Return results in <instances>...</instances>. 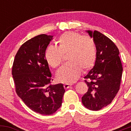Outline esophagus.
I'll return each mask as SVG.
<instances>
[{
	"label": "esophagus",
	"instance_id": "esophagus-1",
	"mask_svg": "<svg viewBox=\"0 0 131 131\" xmlns=\"http://www.w3.org/2000/svg\"><path fill=\"white\" fill-rule=\"evenodd\" d=\"M71 85H72V84H64V88L65 89H68V88H70Z\"/></svg>",
	"mask_w": 131,
	"mask_h": 131
}]
</instances>
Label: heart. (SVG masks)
Segmentation results:
<instances>
[{
	"mask_svg": "<svg viewBox=\"0 0 131 131\" xmlns=\"http://www.w3.org/2000/svg\"><path fill=\"white\" fill-rule=\"evenodd\" d=\"M57 43L58 48L49 46L46 49L45 58L49 65L55 68L62 63L63 55L68 53V63L58 70L56 74L59 82L73 83L79 78L81 70L88 71L94 66L97 48L92 38L69 31L61 35Z\"/></svg>",
	"mask_w": 131,
	"mask_h": 131,
	"instance_id": "heart-1",
	"label": "heart"
}]
</instances>
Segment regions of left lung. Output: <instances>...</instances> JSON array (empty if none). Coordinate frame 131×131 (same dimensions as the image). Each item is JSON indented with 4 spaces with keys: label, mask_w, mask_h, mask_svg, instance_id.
I'll return each instance as SVG.
<instances>
[{
    "label": "left lung",
    "mask_w": 131,
    "mask_h": 131,
    "mask_svg": "<svg viewBox=\"0 0 131 131\" xmlns=\"http://www.w3.org/2000/svg\"><path fill=\"white\" fill-rule=\"evenodd\" d=\"M97 48V58L92 69L84 78L88 91L82 97V104L98 111L112 103L119 89L123 67L116 46L97 31H86Z\"/></svg>",
    "instance_id": "1"
}]
</instances>
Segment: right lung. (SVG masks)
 <instances>
[{
    "label": "right lung",
    "instance_id": "right-lung-1",
    "mask_svg": "<svg viewBox=\"0 0 131 131\" xmlns=\"http://www.w3.org/2000/svg\"><path fill=\"white\" fill-rule=\"evenodd\" d=\"M52 39L53 36L43 34L28 40L16 53L12 67L16 94L30 109L44 115L60 108L65 92L63 84H50L45 52Z\"/></svg>",
    "mask_w": 131,
    "mask_h": 131
}]
</instances>
